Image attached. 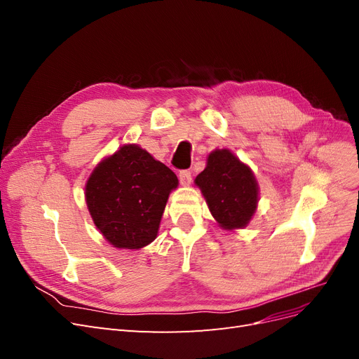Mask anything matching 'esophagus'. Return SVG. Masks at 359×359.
Returning a JSON list of instances; mask_svg holds the SVG:
<instances>
[{
	"instance_id": "34e87169",
	"label": "esophagus",
	"mask_w": 359,
	"mask_h": 359,
	"mask_svg": "<svg viewBox=\"0 0 359 359\" xmlns=\"http://www.w3.org/2000/svg\"><path fill=\"white\" fill-rule=\"evenodd\" d=\"M180 182L182 184V186H189V184L191 182V170L189 169H184V170H180Z\"/></svg>"
}]
</instances>
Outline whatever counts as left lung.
I'll list each match as a JSON object with an SVG mask.
<instances>
[{
  "instance_id": "8db88e82",
  "label": "left lung",
  "mask_w": 359,
  "mask_h": 359,
  "mask_svg": "<svg viewBox=\"0 0 359 359\" xmlns=\"http://www.w3.org/2000/svg\"><path fill=\"white\" fill-rule=\"evenodd\" d=\"M223 229L244 227L257 205V184L248 166L229 149H215L194 180Z\"/></svg>"
}]
</instances>
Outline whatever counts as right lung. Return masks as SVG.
Here are the masks:
<instances>
[{
	"label": "right lung",
	"mask_w": 359,
	"mask_h": 359,
	"mask_svg": "<svg viewBox=\"0 0 359 359\" xmlns=\"http://www.w3.org/2000/svg\"><path fill=\"white\" fill-rule=\"evenodd\" d=\"M178 178L166 165L137 145H124L103 160L86 182L90 214L116 248H142L153 243L163 211Z\"/></svg>",
	"instance_id": "right-lung-1"
}]
</instances>
